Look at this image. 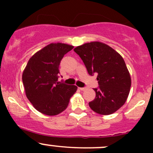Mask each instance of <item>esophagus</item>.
I'll return each mask as SVG.
<instances>
[{"mask_svg": "<svg viewBox=\"0 0 153 153\" xmlns=\"http://www.w3.org/2000/svg\"><path fill=\"white\" fill-rule=\"evenodd\" d=\"M79 89L81 91H84V90H86V87H79Z\"/></svg>", "mask_w": 153, "mask_h": 153, "instance_id": "1", "label": "esophagus"}]
</instances>
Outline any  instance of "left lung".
Segmentation results:
<instances>
[{"label": "left lung", "mask_w": 153, "mask_h": 153, "mask_svg": "<svg viewBox=\"0 0 153 153\" xmlns=\"http://www.w3.org/2000/svg\"><path fill=\"white\" fill-rule=\"evenodd\" d=\"M82 59L88 73H95L99 88L94 89L95 98L89 103L94 112L108 115L126 102L131 86V77L124 58L118 52L99 41L86 43L74 49Z\"/></svg>", "instance_id": "8db88e82"}]
</instances>
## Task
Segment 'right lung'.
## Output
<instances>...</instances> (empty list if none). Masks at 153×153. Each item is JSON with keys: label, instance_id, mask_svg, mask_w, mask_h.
Returning <instances> with one entry per match:
<instances>
[{"label": "right lung", "instance_id": "obj_1", "mask_svg": "<svg viewBox=\"0 0 153 153\" xmlns=\"http://www.w3.org/2000/svg\"><path fill=\"white\" fill-rule=\"evenodd\" d=\"M73 48L62 43L49 44L29 58L23 72L26 95L32 106L44 115L52 116L65 110L77 91L76 86L58 82L61 59Z\"/></svg>", "mask_w": 153, "mask_h": 153}]
</instances>
